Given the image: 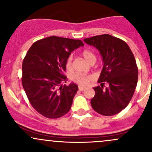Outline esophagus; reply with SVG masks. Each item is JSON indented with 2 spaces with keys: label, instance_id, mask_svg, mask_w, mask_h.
I'll use <instances>...</instances> for the list:
<instances>
[{
  "label": "esophagus",
  "instance_id": "34e87169",
  "mask_svg": "<svg viewBox=\"0 0 152 152\" xmlns=\"http://www.w3.org/2000/svg\"><path fill=\"white\" fill-rule=\"evenodd\" d=\"M78 89H79V91H83L86 89V87H83V86H78Z\"/></svg>",
  "mask_w": 152,
  "mask_h": 152
}]
</instances>
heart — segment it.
I'll return each instance as SVG.
<instances>
[{
  "mask_svg": "<svg viewBox=\"0 0 152 152\" xmlns=\"http://www.w3.org/2000/svg\"><path fill=\"white\" fill-rule=\"evenodd\" d=\"M82 56L84 58L85 60L87 62H88L90 64L92 61L95 60L96 61V56L94 55V53L91 50H84L82 52ZM71 65H72V56H69V58H67L66 63V66L68 69H70L71 68ZM91 78L90 76H86V75H83L81 74H74L71 76V79L73 81H74L75 83H78V84L81 85V86H85L87 85L89 83Z\"/></svg>",
  "mask_w": 152,
  "mask_h": 152,
  "instance_id": "obj_1",
  "label": "heart"
}]
</instances>
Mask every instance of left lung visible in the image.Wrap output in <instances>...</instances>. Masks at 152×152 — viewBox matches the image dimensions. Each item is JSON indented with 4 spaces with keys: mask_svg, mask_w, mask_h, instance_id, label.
<instances>
[{
    "mask_svg": "<svg viewBox=\"0 0 152 152\" xmlns=\"http://www.w3.org/2000/svg\"><path fill=\"white\" fill-rule=\"evenodd\" d=\"M99 50L103 69L94 87L95 96L91 104L104 116H114L126 107L133 96L138 81V68L134 54L126 42L109 34L83 39ZM109 86L104 89L103 82Z\"/></svg>",
    "mask_w": 152,
    "mask_h": 152,
    "instance_id": "obj_1",
    "label": "left lung"
}]
</instances>
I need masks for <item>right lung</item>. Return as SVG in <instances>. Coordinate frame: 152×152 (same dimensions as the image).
Returning a JSON list of instances; mask_svg holds the SVG:
<instances>
[{
    "label": "right lung",
    "mask_w": 152,
    "mask_h": 152,
    "mask_svg": "<svg viewBox=\"0 0 152 152\" xmlns=\"http://www.w3.org/2000/svg\"><path fill=\"white\" fill-rule=\"evenodd\" d=\"M83 46L80 40L50 36L28 50L22 64V85L31 104L42 116L57 118L70 110L78 87L74 83L61 85L66 79L63 73L71 52Z\"/></svg>",
    "instance_id": "obj_1"
}]
</instances>
